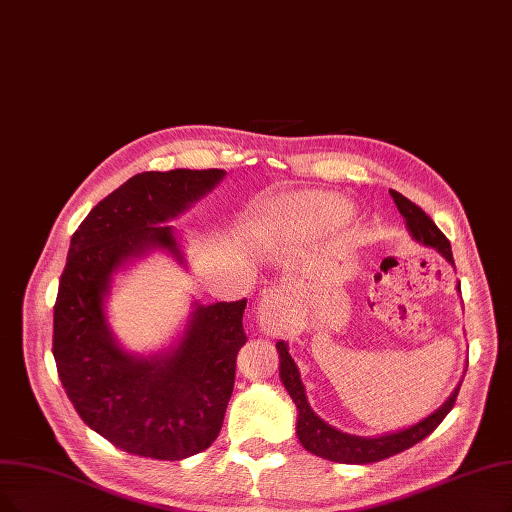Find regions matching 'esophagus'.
I'll list each match as a JSON object with an SVG mask.
<instances>
[{"mask_svg": "<svg viewBox=\"0 0 512 512\" xmlns=\"http://www.w3.org/2000/svg\"><path fill=\"white\" fill-rule=\"evenodd\" d=\"M258 323L267 334L279 336L288 332L292 323V306L288 300V294L281 288H271L264 292L260 304H258Z\"/></svg>", "mask_w": 512, "mask_h": 512, "instance_id": "obj_1", "label": "esophagus"}]
</instances>
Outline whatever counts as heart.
Instances as JSON below:
<instances>
[{"label":"heart","instance_id":"b5f03b06","mask_svg":"<svg viewBox=\"0 0 512 512\" xmlns=\"http://www.w3.org/2000/svg\"><path fill=\"white\" fill-rule=\"evenodd\" d=\"M311 201H313V199H309V201H304V203H302V210H304L306 206H309V203H311ZM292 220H296V216H294V218H290V222H292Z\"/></svg>","mask_w":512,"mask_h":512}]
</instances>
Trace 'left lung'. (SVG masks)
Masks as SVG:
<instances>
[{
	"label": "left lung",
	"instance_id": "1",
	"mask_svg": "<svg viewBox=\"0 0 512 512\" xmlns=\"http://www.w3.org/2000/svg\"><path fill=\"white\" fill-rule=\"evenodd\" d=\"M391 197L395 199V206L405 218L407 231L412 233V237L418 243L428 245V248H435L449 264L454 267V256H452V245H449V239L437 229V224L428 218L422 208H418L416 203H412L407 197H403L397 191H391ZM458 292H460V283H458ZM277 353H279V376L285 386V391L290 393L292 401L296 403L298 410V422H296V435L302 443L306 452H311L323 460H332L340 464H372L380 462L384 458H391L403 449H410L424 437L431 435L435 428L441 424V420L452 410L460 384L454 388V393L445 399V403L433 414H428L424 420L403 428V431L397 433H386L380 437H357L342 433L338 428L330 426L323 422L313 410L309 401H306L304 393V384L300 380V372L288 353V344L283 340L277 342Z\"/></svg>",
	"mask_w": 512,
	"mask_h": 512
}]
</instances>
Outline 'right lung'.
Wrapping results in <instances>:
<instances>
[{
  "label": "right lung",
  "mask_w": 512,
  "mask_h": 512,
  "mask_svg": "<svg viewBox=\"0 0 512 512\" xmlns=\"http://www.w3.org/2000/svg\"><path fill=\"white\" fill-rule=\"evenodd\" d=\"M224 170L142 172L107 195L71 237L54 304L52 353L75 412L134 456L182 460L218 437L245 344L248 300L199 304L170 351L138 357L117 344L105 313L113 273L153 250L180 264L170 220L224 178Z\"/></svg>",
  "instance_id": "1"
}]
</instances>
